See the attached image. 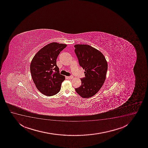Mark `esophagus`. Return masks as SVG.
Listing matches in <instances>:
<instances>
[{"instance_id":"esophagus-1","label":"esophagus","mask_w":148,"mask_h":148,"mask_svg":"<svg viewBox=\"0 0 148 148\" xmlns=\"http://www.w3.org/2000/svg\"><path fill=\"white\" fill-rule=\"evenodd\" d=\"M67 77V78L69 79H72L73 78V76H71Z\"/></svg>"}]
</instances>
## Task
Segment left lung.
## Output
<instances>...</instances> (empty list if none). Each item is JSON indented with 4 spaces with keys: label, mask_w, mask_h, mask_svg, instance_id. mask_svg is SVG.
Segmentation results:
<instances>
[{
    "label": "left lung",
    "mask_w": 148,
    "mask_h": 148,
    "mask_svg": "<svg viewBox=\"0 0 148 148\" xmlns=\"http://www.w3.org/2000/svg\"><path fill=\"white\" fill-rule=\"evenodd\" d=\"M74 47L79 63L85 69V76L81 79V86L75 88V90L83 98L92 97L99 91L104 83L108 63L103 53L90 45H76Z\"/></svg>",
    "instance_id": "8db88e82"
}]
</instances>
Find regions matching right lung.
I'll use <instances>...</instances> for the list:
<instances>
[{
  "mask_svg": "<svg viewBox=\"0 0 148 148\" xmlns=\"http://www.w3.org/2000/svg\"><path fill=\"white\" fill-rule=\"evenodd\" d=\"M66 47L65 44L51 42L40 49L32 59L30 64L32 79L38 90L45 96L58 94L65 79L59 73L56 59Z\"/></svg>",
  "mask_w": 148,
  "mask_h": 148,
  "instance_id": "right-lung-1",
  "label": "right lung"
}]
</instances>
